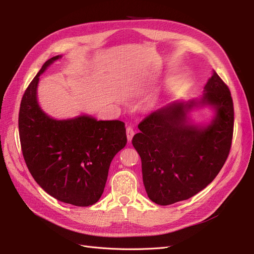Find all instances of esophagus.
Segmentation results:
<instances>
[{
	"label": "esophagus",
	"instance_id": "1",
	"mask_svg": "<svg viewBox=\"0 0 254 254\" xmlns=\"http://www.w3.org/2000/svg\"><path fill=\"white\" fill-rule=\"evenodd\" d=\"M126 134H127V140L128 142H130L132 140V137L134 135V130L132 127H127L126 129Z\"/></svg>",
	"mask_w": 254,
	"mask_h": 254
}]
</instances>
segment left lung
<instances>
[{
	"instance_id": "obj_1",
	"label": "left lung",
	"mask_w": 254,
	"mask_h": 254,
	"mask_svg": "<svg viewBox=\"0 0 254 254\" xmlns=\"http://www.w3.org/2000/svg\"><path fill=\"white\" fill-rule=\"evenodd\" d=\"M211 104L217 117L206 127L189 125L187 111ZM233 101L217 73L200 101L173 103L152 112L140 124L132 145L142 161L144 187L151 201L168 205L187 200L206 188L224 166L231 148Z\"/></svg>"
}]
</instances>
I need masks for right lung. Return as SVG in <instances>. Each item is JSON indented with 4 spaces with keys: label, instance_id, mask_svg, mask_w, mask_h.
Returning <instances> with one entry per match:
<instances>
[{
    "label": "right lung",
    "instance_id": "1",
    "mask_svg": "<svg viewBox=\"0 0 254 254\" xmlns=\"http://www.w3.org/2000/svg\"><path fill=\"white\" fill-rule=\"evenodd\" d=\"M61 56L45 63L23 94L19 134L23 157L36 182L57 200L89 206L101 198L112 159L127 143L125 123L82 115L57 121L37 103L39 76Z\"/></svg>",
    "mask_w": 254,
    "mask_h": 254
}]
</instances>
